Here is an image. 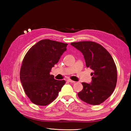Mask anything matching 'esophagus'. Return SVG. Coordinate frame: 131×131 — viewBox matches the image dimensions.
<instances>
[{
  "instance_id": "1",
  "label": "esophagus",
  "mask_w": 131,
  "mask_h": 131,
  "mask_svg": "<svg viewBox=\"0 0 131 131\" xmlns=\"http://www.w3.org/2000/svg\"><path fill=\"white\" fill-rule=\"evenodd\" d=\"M68 82H70V83H75L74 81H73V80H70V79H68Z\"/></svg>"
}]
</instances>
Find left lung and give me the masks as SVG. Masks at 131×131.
Here are the masks:
<instances>
[{
    "label": "left lung",
    "instance_id": "left-lung-1",
    "mask_svg": "<svg viewBox=\"0 0 131 131\" xmlns=\"http://www.w3.org/2000/svg\"><path fill=\"white\" fill-rule=\"evenodd\" d=\"M70 44L81 52L86 66L93 70L91 83H82L83 88L78 96L90 105H99L112 95L116 86L117 72L113 59L103 46L95 42L84 41Z\"/></svg>",
    "mask_w": 131,
    "mask_h": 131
}]
</instances>
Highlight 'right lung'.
Instances as JSON below:
<instances>
[{
	"instance_id": "add662e5",
	"label": "right lung",
	"mask_w": 131,
	"mask_h": 131,
	"mask_svg": "<svg viewBox=\"0 0 131 131\" xmlns=\"http://www.w3.org/2000/svg\"><path fill=\"white\" fill-rule=\"evenodd\" d=\"M67 46V43L44 39L26 53L22 63L20 80L32 103L46 106L57 98L66 81L54 79L50 73L66 51Z\"/></svg>"
}]
</instances>
